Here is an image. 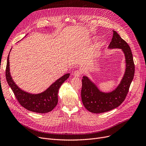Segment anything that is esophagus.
<instances>
[{
    "label": "esophagus",
    "instance_id": "1",
    "mask_svg": "<svg viewBox=\"0 0 146 146\" xmlns=\"http://www.w3.org/2000/svg\"><path fill=\"white\" fill-rule=\"evenodd\" d=\"M73 76H74V77H80V76H81L82 75V72L80 70H77L74 72L73 73Z\"/></svg>",
    "mask_w": 146,
    "mask_h": 146
}]
</instances>
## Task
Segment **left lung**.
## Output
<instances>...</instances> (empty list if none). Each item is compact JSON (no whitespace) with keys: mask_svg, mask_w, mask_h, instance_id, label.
<instances>
[{"mask_svg":"<svg viewBox=\"0 0 146 146\" xmlns=\"http://www.w3.org/2000/svg\"><path fill=\"white\" fill-rule=\"evenodd\" d=\"M108 47L120 48L123 51L125 56L126 70L119 86L110 93L102 92L86 76H83L81 90L82 100L86 109L92 113L108 112L119 106L125 100L134 78L135 66L131 48L115 31H113V36Z\"/></svg>","mask_w":146,"mask_h":146,"instance_id":"8db88e82","label":"left lung"}]
</instances>
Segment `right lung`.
I'll use <instances>...</instances> for the list:
<instances>
[{"mask_svg":"<svg viewBox=\"0 0 146 146\" xmlns=\"http://www.w3.org/2000/svg\"><path fill=\"white\" fill-rule=\"evenodd\" d=\"M9 54L7 59L6 78L7 83L17 99L18 102L28 111L37 113H47L51 111L58 103V92L60 87L70 76L66 74L57 80L44 92L40 94H31L22 90L12 80L9 72Z\"/></svg>","mask_w":146,"mask_h":146,"instance_id":"right-lung-1","label":"right lung"}]
</instances>
